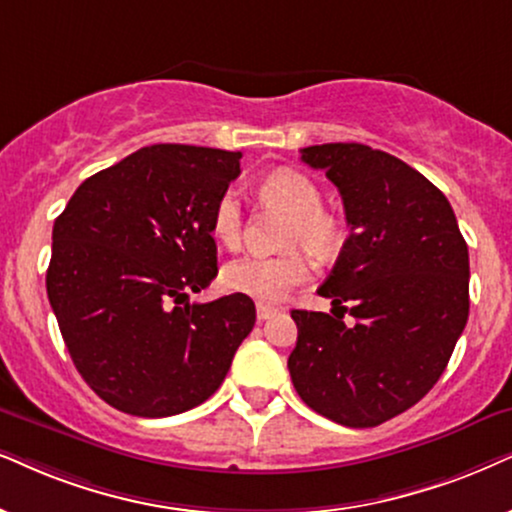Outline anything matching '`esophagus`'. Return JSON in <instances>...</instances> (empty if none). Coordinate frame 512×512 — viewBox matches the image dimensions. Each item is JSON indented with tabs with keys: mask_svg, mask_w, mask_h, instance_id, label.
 <instances>
[{
	"mask_svg": "<svg viewBox=\"0 0 512 512\" xmlns=\"http://www.w3.org/2000/svg\"><path fill=\"white\" fill-rule=\"evenodd\" d=\"M278 309L276 307H269V304H257V321H267L271 316H276Z\"/></svg>",
	"mask_w": 512,
	"mask_h": 512,
	"instance_id": "esophagus-1",
	"label": "esophagus"
}]
</instances>
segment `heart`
Listing matches in <instances>:
<instances>
[{
    "label": "heart",
    "mask_w": 512,
    "mask_h": 512,
    "mask_svg": "<svg viewBox=\"0 0 512 512\" xmlns=\"http://www.w3.org/2000/svg\"><path fill=\"white\" fill-rule=\"evenodd\" d=\"M260 191L267 203L293 215L286 234V245L290 248L304 245L316 257H328L340 248L345 229L338 217L323 210V193L312 179L295 170H278L262 181ZM210 229L212 236L226 248H236L241 243L243 203L236 189H226L217 198ZM309 278H312V267L300 252L278 257L243 255L224 264L222 269L226 290L260 302L283 300L293 288L309 283Z\"/></svg>",
    "instance_id": "1"
}]
</instances>
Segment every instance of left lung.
I'll return each instance as SVG.
<instances>
[{"label": "left lung", "mask_w": 512, "mask_h": 512, "mask_svg": "<svg viewBox=\"0 0 512 512\" xmlns=\"http://www.w3.org/2000/svg\"><path fill=\"white\" fill-rule=\"evenodd\" d=\"M302 160L338 186L349 238L319 288L333 314L290 312L288 371L309 409L375 428L418 404L449 364L470 309L468 245L444 193L404 160L364 144L307 146Z\"/></svg>", "instance_id": "obj_1"}]
</instances>
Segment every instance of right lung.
<instances>
[{"instance_id": "add662e5", "label": "right lung", "mask_w": 512, "mask_h": 512, "mask_svg": "<svg viewBox=\"0 0 512 512\" xmlns=\"http://www.w3.org/2000/svg\"><path fill=\"white\" fill-rule=\"evenodd\" d=\"M241 153L155 144L84 179L51 234L47 295L80 375L113 409L165 418L224 383L255 302H189L217 276L210 217Z\"/></svg>"}]
</instances>
